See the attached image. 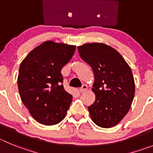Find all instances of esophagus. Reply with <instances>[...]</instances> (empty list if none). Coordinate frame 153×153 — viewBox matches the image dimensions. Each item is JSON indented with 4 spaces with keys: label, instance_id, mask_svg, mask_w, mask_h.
<instances>
[{
    "label": "esophagus",
    "instance_id": "1",
    "mask_svg": "<svg viewBox=\"0 0 153 153\" xmlns=\"http://www.w3.org/2000/svg\"><path fill=\"white\" fill-rule=\"evenodd\" d=\"M87 90H88V86H87L86 85H83L81 86V88H80V92L83 93L85 92V91H86Z\"/></svg>",
    "mask_w": 153,
    "mask_h": 153
}]
</instances>
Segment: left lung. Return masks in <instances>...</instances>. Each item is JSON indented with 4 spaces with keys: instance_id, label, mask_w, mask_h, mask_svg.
Masks as SVG:
<instances>
[{
    "instance_id": "8db88e82",
    "label": "left lung",
    "mask_w": 153,
    "mask_h": 153,
    "mask_svg": "<svg viewBox=\"0 0 153 153\" xmlns=\"http://www.w3.org/2000/svg\"><path fill=\"white\" fill-rule=\"evenodd\" d=\"M80 56L92 68L96 95L88 110L94 122L109 128L121 122L131 108L135 92L129 65L114 48L101 43L78 47Z\"/></svg>"
}]
</instances>
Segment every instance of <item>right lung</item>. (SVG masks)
I'll return each instance as SVG.
<instances>
[{
	"label": "right lung",
	"mask_w": 153,
	"mask_h": 153,
	"mask_svg": "<svg viewBox=\"0 0 153 153\" xmlns=\"http://www.w3.org/2000/svg\"><path fill=\"white\" fill-rule=\"evenodd\" d=\"M75 46L46 41L28 53L19 70L18 88L22 102L37 122L53 125L65 118L72 96L64 89L62 67Z\"/></svg>",
	"instance_id": "add662e5"
}]
</instances>
